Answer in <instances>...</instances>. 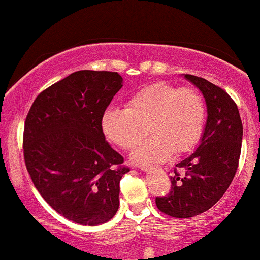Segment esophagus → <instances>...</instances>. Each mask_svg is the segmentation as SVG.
Here are the masks:
<instances>
[{
  "label": "esophagus",
  "mask_w": 260,
  "mask_h": 260,
  "mask_svg": "<svg viewBox=\"0 0 260 260\" xmlns=\"http://www.w3.org/2000/svg\"><path fill=\"white\" fill-rule=\"evenodd\" d=\"M141 171H143V172H146V171H149V166H143V167H141Z\"/></svg>",
  "instance_id": "esophagus-1"
}]
</instances>
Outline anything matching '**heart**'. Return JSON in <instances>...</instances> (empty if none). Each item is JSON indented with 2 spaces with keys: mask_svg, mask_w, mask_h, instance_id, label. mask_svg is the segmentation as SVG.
<instances>
[{
  "mask_svg": "<svg viewBox=\"0 0 260 260\" xmlns=\"http://www.w3.org/2000/svg\"><path fill=\"white\" fill-rule=\"evenodd\" d=\"M205 120L206 107L199 92L156 82L134 93L125 109H107L101 127L110 141L131 149L143 138L146 126L151 136L134 149L130 158L134 163L151 164L166 160L173 151L182 154L193 149Z\"/></svg>",
  "mask_w": 260,
  "mask_h": 260,
  "instance_id": "1",
  "label": "heart"
}]
</instances>
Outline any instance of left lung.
<instances>
[{"label":"left lung","instance_id":"8db88e82","mask_svg":"<svg viewBox=\"0 0 260 260\" xmlns=\"http://www.w3.org/2000/svg\"><path fill=\"white\" fill-rule=\"evenodd\" d=\"M200 89L207 107L201 143L176 167L186 169L171 177L168 196L156 197V207L172 217H193L211 209L223 196L236 173L243 140L238 106L220 87L201 77L184 74Z\"/></svg>","mask_w":260,"mask_h":260}]
</instances>
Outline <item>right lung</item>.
I'll return each instance as SVG.
<instances>
[{"label":"right lung","mask_w":260,"mask_h":260,"mask_svg":"<svg viewBox=\"0 0 260 260\" xmlns=\"http://www.w3.org/2000/svg\"><path fill=\"white\" fill-rule=\"evenodd\" d=\"M122 83L116 72H74L43 91L27 114L24 156L32 183L76 223L107 222L119 209L129 168L105 139L101 119Z\"/></svg>","instance_id":"right-lung-1"}]
</instances>
